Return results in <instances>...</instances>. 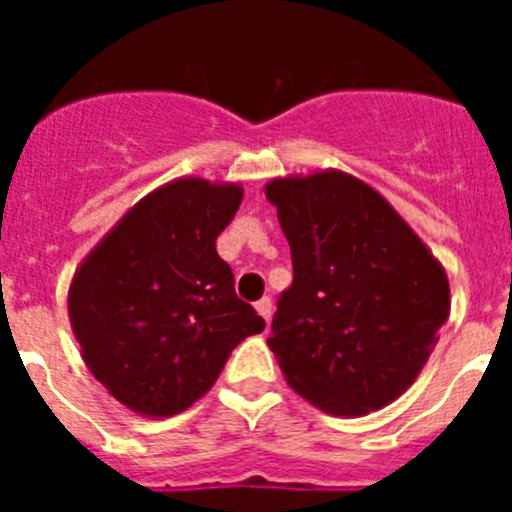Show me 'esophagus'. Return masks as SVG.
Returning <instances> with one entry per match:
<instances>
[{"label": "esophagus", "instance_id": "esophagus-1", "mask_svg": "<svg viewBox=\"0 0 512 512\" xmlns=\"http://www.w3.org/2000/svg\"><path fill=\"white\" fill-rule=\"evenodd\" d=\"M256 312H259L261 318L269 323L271 320V312H274V302H271V297H261L259 302H256Z\"/></svg>", "mask_w": 512, "mask_h": 512}]
</instances>
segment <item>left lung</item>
<instances>
[{"instance_id":"1","label":"left lung","mask_w":512,"mask_h":512,"mask_svg":"<svg viewBox=\"0 0 512 512\" xmlns=\"http://www.w3.org/2000/svg\"><path fill=\"white\" fill-rule=\"evenodd\" d=\"M292 287L269 348L292 390L333 415H364L408 390L449 318V279L382 194L341 171L274 179Z\"/></svg>"}]
</instances>
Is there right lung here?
<instances>
[{
  "instance_id": "obj_1",
  "label": "right lung",
  "mask_w": 512,
  "mask_h": 512,
  "mask_svg": "<svg viewBox=\"0 0 512 512\" xmlns=\"http://www.w3.org/2000/svg\"><path fill=\"white\" fill-rule=\"evenodd\" d=\"M235 184L179 179L122 217L76 271L69 315L89 372L130 410L166 418L210 390L264 318L235 295L217 235L241 207Z\"/></svg>"
}]
</instances>
